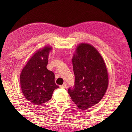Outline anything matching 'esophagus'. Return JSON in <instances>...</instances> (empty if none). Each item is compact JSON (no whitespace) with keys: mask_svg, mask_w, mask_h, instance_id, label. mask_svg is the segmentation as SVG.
I'll list each match as a JSON object with an SVG mask.
<instances>
[{"mask_svg":"<svg viewBox=\"0 0 132 132\" xmlns=\"http://www.w3.org/2000/svg\"><path fill=\"white\" fill-rule=\"evenodd\" d=\"M66 86H67V84L66 83H63L62 85H61V86H60V87L61 88H65L66 87Z\"/></svg>","mask_w":132,"mask_h":132,"instance_id":"obj_1","label":"esophagus"}]
</instances>
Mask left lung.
<instances>
[{"instance_id":"left-lung-1","label":"left lung","mask_w":132,"mask_h":132,"mask_svg":"<svg viewBox=\"0 0 132 132\" xmlns=\"http://www.w3.org/2000/svg\"><path fill=\"white\" fill-rule=\"evenodd\" d=\"M72 62L75 85L69 88V94L78 108L86 110L105 95L108 86L107 69L99 52L87 43L78 45Z\"/></svg>"}]
</instances>
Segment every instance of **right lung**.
Listing matches in <instances>:
<instances>
[{
    "label": "right lung",
    "instance_id": "right-lung-1",
    "mask_svg": "<svg viewBox=\"0 0 132 132\" xmlns=\"http://www.w3.org/2000/svg\"><path fill=\"white\" fill-rule=\"evenodd\" d=\"M52 47L46 46L36 51L22 69L20 81L22 92L26 99L36 105H42L51 99L59 87L54 74L46 68Z\"/></svg>",
    "mask_w": 132,
    "mask_h": 132
}]
</instances>
